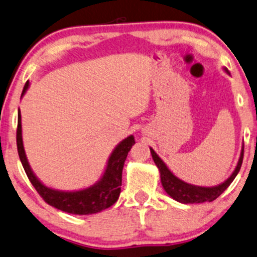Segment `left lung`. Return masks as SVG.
<instances>
[{"label": "left lung", "instance_id": "left-lung-1", "mask_svg": "<svg viewBox=\"0 0 257 257\" xmlns=\"http://www.w3.org/2000/svg\"><path fill=\"white\" fill-rule=\"evenodd\" d=\"M223 70L228 75H230L227 68H223ZM150 153H152L153 160L155 162L156 167L159 168L161 183H162L163 189L170 197L177 201L180 203H203V202H211L215 198H217L227 188L230 186V183L240 172L242 161H243V146H242L240 157H238L237 164H236L234 172L223 182L213 187H202L195 186V184L184 182L183 180L179 179L173 174L167 164L163 162V160L157 155L152 147H150Z\"/></svg>", "mask_w": 257, "mask_h": 257}]
</instances>
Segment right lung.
<instances>
[{
    "label": "right lung",
    "instance_id": "right-lung-1",
    "mask_svg": "<svg viewBox=\"0 0 257 257\" xmlns=\"http://www.w3.org/2000/svg\"><path fill=\"white\" fill-rule=\"evenodd\" d=\"M30 82L23 88L21 98L28 90ZM17 150L25 172L34 188L37 190L43 200L48 204L57 209L75 215H90L111 207L118 200L121 193L122 170L124 166L126 155L129 150L135 145V139L133 135L122 140L112 150L108 157L107 166L102 176L91 186L78 190H59L54 189L44 184L33 172L32 167L27 159L25 146L22 139V122L21 110L19 109V118H17V134H16Z\"/></svg>",
    "mask_w": 257,
    "mask_h": 257
}]
</instances>
